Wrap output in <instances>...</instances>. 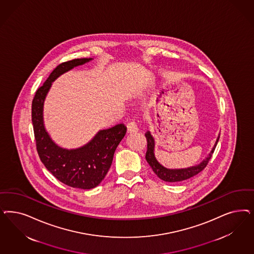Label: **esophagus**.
Here are the masks:
<instances>
[{
	"label": "esophagus",
	"mask_w": 254,
	"mask_h": 254,
	"mask_svg": "<svg viewBox=\"0 0 254 254\" xmlns=\"http://www.w3.org/2000/svg\"><path fill=\"white\" fill-rule=\"evenodd\" d=\"M138 131V128H137V125L134 122H130V123L127 124V131L128 133H131V132H136Z\"/></svg>",
	"instance_id": "obj_1"
}]
</instances>
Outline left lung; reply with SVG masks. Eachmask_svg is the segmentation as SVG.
<instances>
[{"instance_id":"left-lung-1","label":"left lung","mask_w":254,"mask_h":254,"mask_svg":"<svg viewBox=\"0 0 254 254\" xmlns=\"http://www.w3.org/2000/svg\"><path fill=\"white\" fill-rule=\"evenodd\" d=\"M146 138L147 141V150L146 153V160L147 163L150 165V167L152 168L153 172L155 173L157 177L159 179H161L166 182H179V181H183V180H189L192 177H194L198 173L201 172L208 163V161L210 160L211 156H212L214 149L218 144V141L220 138V134L218 136V138L215 142V145L212 147L211 151L209 152V154L205 157V160H203L199 164H196L194 166H190L187 168H180V169H170V168H166L164 165L160 164L157 159H156L155 153H154V147H155V141L153 136L151 135L150 131H147L146 133Z\"/></svg>"}]
</instances>
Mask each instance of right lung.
<instances>
[{"label":"right lung","mask_w":254,"mask_h":254,"mask_svg":"<svg viewBox=\"0 0 254 254\" xmlns=\"http://www.w3.org/2000/svg\"><path fill=\"white\" fill-rule=\"evenodd\" d=\"M92 60V58L74 59L58 65L43 86L36 90L32 105L34 137L42 163L64 184L83 190L95 188L105 179L112 164L115 150L126 133V126L121 123L109 129L100 130L86 145L68 149L60 147L50 137L45 128L43 111L52 82L74 67Z\"/></svg>","instance_id":"1"}]
</instances>
